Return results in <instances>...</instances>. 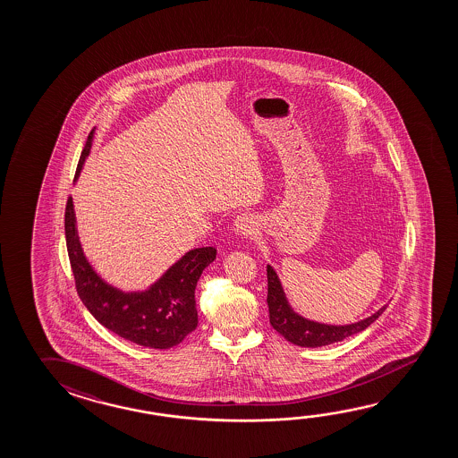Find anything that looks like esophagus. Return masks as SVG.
I'll use <instances>...</instances> for the list:
<instances>
[{
  "instance_id": "esophagus-1",
  "label": "esophagus",
  "mask_w": 458,
  "mask_h": 458,
  "mask_svg": "<svg viewBox=\"0 0 458 458\" xmlns=\"http://www.w3.org/2000/svg\"><path fill=\"white\" fill-rule=\"evenodd\" d=\"M234 230L240 236H252L257 233V222L250 214H241L234 220Z\"/></svg>"
}]
</instances>
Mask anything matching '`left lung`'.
Instances as JSON below:
<instances>
[{
    "label": "left lung",
    "instance_id": "8db88e82",
    "mask_svg": "<svg viewBox=\"0 0 458 458\" xmlns=\"http://www.w3.org/2000/svg\"><path fill=\"white\" fill-rule=\"evenodd\" d=\"M267 277H268L267 301H268V311H270V324L273 326V329L279 332L287 342H291L293 345L316 348V346L342 342L344 338L368 329L369 326L374 323L375 319L382 315L386 308H380L377 313L369 316L366 319L354 324H346V326L315 323V321H310L307 318L297 315L293 311L285 299V293L276 271L273 270L270 265L267 267Z\"/></svg>",
    "mask_w": 458,
    "mask_h": 458
}]
</instances>
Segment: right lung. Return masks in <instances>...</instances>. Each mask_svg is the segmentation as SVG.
Listing matches in <instances>:
<instances>
[{
  "label": "right lung",
  "mask_w": 458,
  "mask_h": 458,
  "mask_svg": "<svg viewBox=\"0 0 458 458\" xmlns=\"http://www.w3.org/2000/svg\"><path fill=\"white\" fill-rule=\"evenodd\" d=\"M92 137L94 129L84 145L75 181L89 155ZM65 240L78 295L104 327L132 344L157 350L179 345L196 329V283L204 268L214 262L216 248L190 250L143 293H123L106 284L86 260L76 232L72 196L65 208Z\"/></svg>",
  "instance_id": "right-lung-1"
}]
</instances>
